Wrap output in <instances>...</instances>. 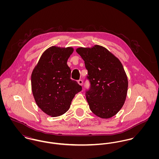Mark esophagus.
Returning <instances> with one entry per match:
<instances>
[{
	"label": "esophagus",
	"instance_id": "obj_1",
	"mask_svg": "<svg viewBox=\"0 0 159 159\" xmlns=\"http://www.w3.org/2000/svg\"><path fill=\"white\" fill-rule=\"evenodd\" d=\"M78 84H79L80 85H81V86L83 85V80H79L78 81Z\"/></svg>",
	"mask_w": 159,
	"mask_h": 159
}]
</instances>
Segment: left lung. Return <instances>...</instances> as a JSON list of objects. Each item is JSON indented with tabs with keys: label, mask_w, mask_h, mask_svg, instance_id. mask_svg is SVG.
Here are the masks:
<instances>
[{
	"label": "left lung",
	"mask_w": 159,
	"mask_h": 159,
	"mask_svg": "<svg viewBox=\"0 0 159 159\" xmlns=\"http://www.w3.org/2000/svg\"><path fill=\"white\" fill-rule=\"evenodd\" d=\"M76 52L88 70L89 88L86 97L92 112L101 118L113 117L126 98L128 80L120 61L107 49L99 45L79 48Z\"/></svg>",
	"instance_id": "8db88e82"
}]
</instances>
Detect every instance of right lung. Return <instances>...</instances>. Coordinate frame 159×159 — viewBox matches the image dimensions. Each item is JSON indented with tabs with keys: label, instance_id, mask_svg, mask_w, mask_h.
Returning <instances> with one entry per match:
<instances>
[{
	"label": "right lung",
	"instance_id": "add662e5",
	"mask_svg": "<svg viewBox=\"0 0 159 159\" xmlns=\"http://www.w3.org/2000/svg\"><path fill=\"white\" fill-rule=\"evenodd\" d=\"M72 48L52 46L42 55L32 71L31 85L38 107L49 116L56 117L67 112L75 94L82 90L77 81L70 78L67 64Z\"/></svg>",
	"mask_w": 159,
	"mask_h": 159
}]
</instances>
